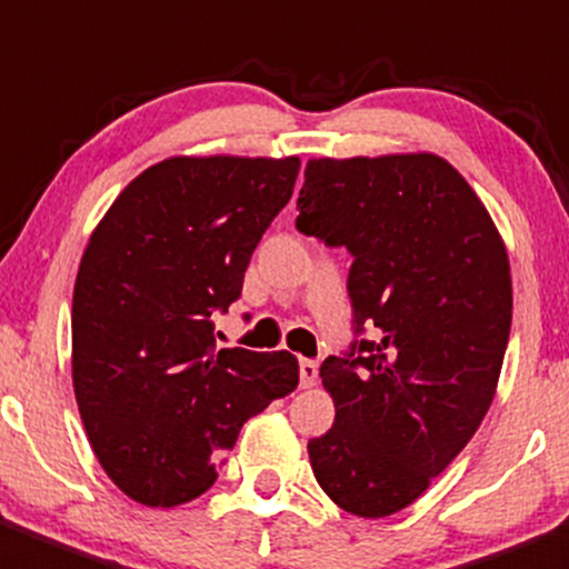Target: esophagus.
<instances>
[{
    "mask_svg": "<svg viewBox=\"0 0 569 569\" xmlns=\"http://www.w3.org/2000/svg\"><path fill=\"white\" fill-rule=\"evenodd\" d=\"M317 375H319L317 361H311V358H300V386L302 389H311V386L317 383Z\"/></svg>",
    "mask_w": 569,
    "mask_h": 569,
    "instance_id": "obj_1",
    "label": "esophagus"
}]
</instances>
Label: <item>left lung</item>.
<instances>
[{"mask_svg":"<svg viewBox=\"0 0 569 569\" xmlns=\"http://www.w3.org/2000/svg\"><path fill=\"white\" fill-rule=\"evenodd\" d=\"M297 230L352 256V339L328 356L336 402L311 470L336 506L389 517L431 487L492 406L511 274L483 202L445 158H313ZM370 330V339L362 328Z\"/></svg>","mask_w":569,"mask_h":569,"instance_id":"1","label":"left lung"}]
</instances>
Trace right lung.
Masks as SVG:
<instances>
[{
    "instance_id": "right-lung-1",
    "label": "right lung",
    "mask_w": 569,
    "mask_h": 569,
    "mask_svg": "<svg viewBox=\"0 0 569 569\" xmlns=\"http://www.w3.org/2000/svg\"><path fill=\"white\" fill-rule=\"evenodd\" d=\"M300 158H169L138 174L88 239L71 300V378L110 481L180 506L219 478L241 425L297 389L291 352L217 347Z\"/></svg>"
}]
</instances>
